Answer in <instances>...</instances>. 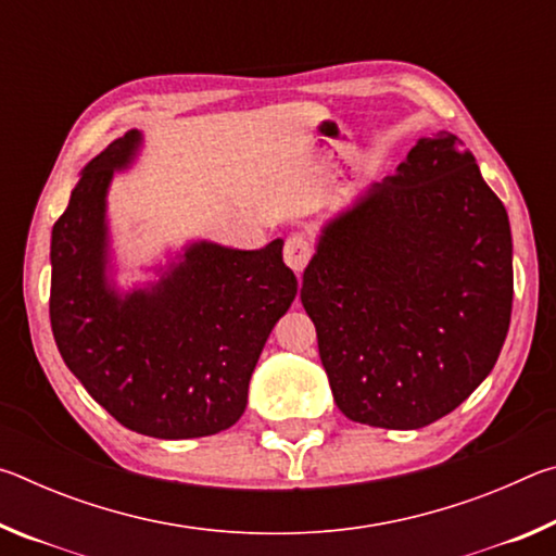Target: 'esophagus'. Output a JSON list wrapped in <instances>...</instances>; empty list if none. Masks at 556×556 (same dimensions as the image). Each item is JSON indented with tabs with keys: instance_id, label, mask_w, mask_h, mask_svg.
Masks as SVG:
<instances>
[{
	"instance_id": "esophagus-1",
	"label": "esophagus",
	"mask_w": 556,
	"mask_h": 556,
	"mask_svg": "<svg viewBox=\"0 0 556 556\" xmlns=\"http://www.w3.org/2000/svg\"><path fill=\"white\" fill-rule=\"evenodd\" d=\"M312 252V242H308L306 235H291L285 242V262L294 271H301L308 265Z\"/></svg>"
}]
</instances>
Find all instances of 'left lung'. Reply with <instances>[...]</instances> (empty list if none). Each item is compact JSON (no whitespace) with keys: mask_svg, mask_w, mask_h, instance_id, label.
<instances>
[{"mask_svg":"<svg viewBox=\"0 0 556 556\" xmlns=\"http://www.w3.org/2000/svg\"><path fill=\"white\" fill-rule=\"evenodd\" d=\"M301 304L361 425L421 429L488 378L510 328V220L456 135L419 139L324 225Z\"/></svg>","mask_w":556,"mask_h":556,"instance_id":"1","label":"left lung"}]
</instances>
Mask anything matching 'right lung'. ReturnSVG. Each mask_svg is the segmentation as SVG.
I'll use <instances>...</instances> for the list:
<instances>
[{"label": "right lung", "instance_id": "add662e5", "mask_svg": "<svg viewBox=\"0 0 556 556\" xmlns=\"http://www.w3.org/2000/svg\"><path fill=\"white\" fill-rule=\"evenodd\" d=\"M142 147L129 129L83 168L51 232V328L63 363L122 427L211 437L248 404L252 370L296 296L281 240L262 250L191 242L154 285L108 277V188Z\"/></svg>", "mask_w": 556, "mask_h": 556}]
</instances>
